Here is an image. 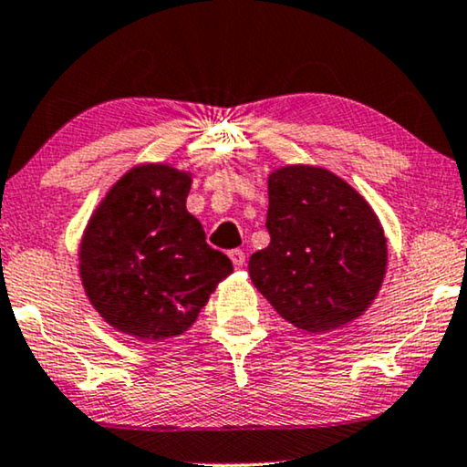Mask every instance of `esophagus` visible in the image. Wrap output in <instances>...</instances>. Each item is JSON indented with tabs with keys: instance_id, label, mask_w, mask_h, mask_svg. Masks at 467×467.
I'll list each match as a JSON object with an SVG mask.
<instances>
[{
	"instance_id": "1",
	"label": "esophagus",
	"mask_w": 467,
	"mask_h": 467,
	"mask_svg": "<svg viewBox=\"0 0 467 467\" xmlns=\"http://www.w3.org/2000/svg\"><path fill=\"white\" fill-rule=\"evenodd\" d=\"M228 256H230V260H233V265L237 266V269H241V266L245 265V254L241 250H233L228 254Z\"/></svg>"
}]
</instances>
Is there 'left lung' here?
<instances>
[{
    "label": "left lung",
    "instance_id": "8db88e82",
    "mask_svg": "<svg viewBox=\"0 0 467 467\" xmlns=\"http://www.w3.org/2000/svg\"><path fill=\"white\" fill-rule=\"evenodd\" d=\"M271 244L250 277L275 312L303 331L327 333L358 318L387 273V239L363 196L316 166L269 175Z\"/></svg>",
    "mask_w": 467,
    "mask_h": 467
}]
</instances>
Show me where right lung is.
<instances>
[{"instance_id":"1","label":"right lung","mask_w":467,"mask_h":467,"mask_svg":"<svg viewBox=\"0 0 467 467\" xmlns=\"http://www.w3.org/2000/svg\"><path fill=\"white\" fill-rule=\"evenodd\" d=\"M192 179L136 166L99 202L80 244V279L110 327L139 339L182 335L233 263L185 209Z\"/></svg>"}]
</instances>
